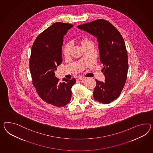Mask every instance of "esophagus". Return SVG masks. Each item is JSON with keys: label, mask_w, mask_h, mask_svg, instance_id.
<instances>
[{"label": "esophagus", "mask_w": 153, "mask_h": 153, "mask_svg": "<svg viewBox=\"0 0 153 153\" xmlns=\"http://www.w3.org/2000/svg\"><path fill=\"white\" fill-rule=\"evenodd\" d=\"M86 79L85 77H79V78H78V80H85Z\"/></svg>", "instance_id": "1"}]
</instances>
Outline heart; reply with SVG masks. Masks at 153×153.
I'll return each mask as SVG.
<instances>
[{"label": "heart", "mask_w": 153, "mask_h": 153, "mask_svg": "<svg viewBox=\"0 0 153 153\" xmlns=\"http://www.w3.org/2000/svg\"><path fill=\"white\" fill-rule=\"evenodd\" d=\"M77 43L80 45L84 49H86V48L89 47L90 46H93V43L91 40L86 36H82L79 38L78 40H77ZM71 45L70 44H65L63 45L62 48V54H63V56L65 58H69L70 55H71Z\"/></svg>", "instance_id": "obj_1"}]
</instances>
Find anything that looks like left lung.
Instances as JSON below:
<instances>
[{"label":"left lung","mask_w":153,"mask_h":153,"mask_svg":"<svg viewBox=\"0 0 153 153\" xmlns=\"http://www.w3.org/2000/svg\"><path fill=\"white\" fill-rule=\"evenodd\" d=\"M78 27L97 37L105 82L95 80L93 97L96 101L109 104L119 97L127 78L128 61L124 40L117 29L105 20H96Z\"/></svg>","instance_id":"8db88e82"}]
</instances>
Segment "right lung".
Listing matches in <instances>:
<instances>
[{"label":"right lung","mask_w":153,"mask_h":153,"mask_svg":"<svg viewBox=\"0 0 153 153\" xmlns=\"http://www.w3.org/2000/svg\"><path fill=\"white\" fill-rule=\"evenodd\" d=\"M73 25L61 22L52 24L38 35L31 47L29 68L33 84L42 99L48 104L61 107L71 98V87L75 78H64L63 82L55 75L62 63L63 37Z\"/></svg>","instance_id":"right-lung-1"}]
</instances>
